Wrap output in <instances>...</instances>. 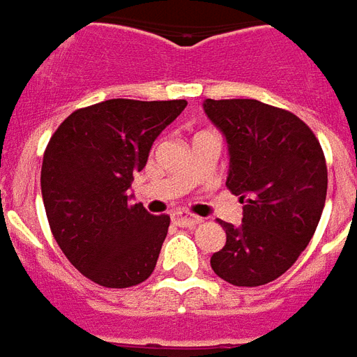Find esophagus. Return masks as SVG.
<instances>
[{"mask_svg":"<svg viewBox=\"0 0 357 357\" xmlns=\"http://www.w3.org/2000/svg\"><path fill=\"white\" fill-rule=\"evenodd\" d=\"M171 217H173L174 223L181 225V227H196V225L202 223V217H196V215H188V213H184V211H174Z\"/></svg>","mask_w":357,"mask_h":357,"instance_id":"esophagus-1","label":"esophagus"}]
</instances>
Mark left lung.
<instances>
[{"mask_svg":"<svg viewBox=\"0 0 357 357\" xmlns=\"http://www.w3.org/2000/svg\"><path fill=\"white\" fill-rule=\"evenodd\" d=\"M204 111L229 146L227 188L244 204L240 227L219 221L227 244L211 269L234 287H261L294 265L319 225L325 155L290 111L257 100H206Z\"/></svg>","mask_w":357,"mask_h":357,"instance_id":"8db88e82","label":"left lung"}]
</instances>
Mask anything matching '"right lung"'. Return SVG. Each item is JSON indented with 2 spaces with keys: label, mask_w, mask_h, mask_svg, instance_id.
<instances>
[{
  "label": "right lung",
  "mask_w": 357,
  "mask_h": 357,
  "mask_svg": "<svg viewBox=\"0 0 357 357\" xmlns=\"http://www.w3.org/2000/svg\"><path fill=\"white\" fill-rule=\"evenodd\" d=\"M184 107L186 100H107L70 113L45 148L40 184L53 238L102 287H134L155 269L171 219L132 204L128 188Z\"/></svg>",
  "instance_id": "add662e5"
}]
</instances>
